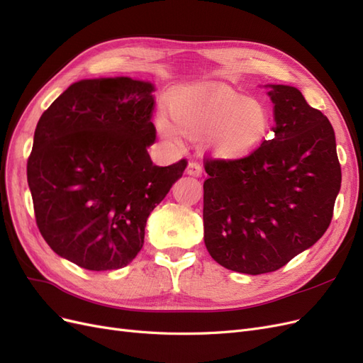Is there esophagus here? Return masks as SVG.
<instances>
[{"instance_id":"esophagus-1","label":"esophagus","mask_w":363,"mask_h":363,"mask_svg":"<svg viewBox=\"0 0 363 363\" xmlns=\"http://www.w3.org/2000/svg\"><path fill=\"white\" fill-rule=\"evenodd\" d=\"M186 172H188L189 175H192V177H201V174H203V167H201L200 163L191 162V163L188 164V168H186Z\"/></svg>"}]
</instances>
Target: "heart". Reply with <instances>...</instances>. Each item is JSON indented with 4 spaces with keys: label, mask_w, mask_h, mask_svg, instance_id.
I'll return each instance as SVG.
<instances>
[{
    "label": "heart",
    "mask_w": 363,
    "mask_h": 363,
    "mask_svg": "<svg viewBox=\"0 0 363 363\" xmlns=\"http://www.w3.org/2000/svg\"><path fill=\"white\" fill-rule=\"evenodd\" d=\"M168 112L173 124L160 115L156 128L169 147H182L179 133L194 140L203 139L211 156L225 162L242 159L256 151L272 125L265 103L223 86L174 95Z\"/></svg>",
    "instance_id": "1"
}]
</instances>
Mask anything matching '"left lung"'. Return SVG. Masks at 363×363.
I'll return each instance as SVG.
<instances>
[{
    "mask_svg": "<svg viewBox=\"0 0 363 363\" xmlns=\"http://www.w3.org/2000/svg\"><path fill=\"white\" fill-rule=\"evenodd\" d=\"M265 87L272 139L244 159L204 164L206 248L221 267L250 276L277 271L325 233L342 179L327 116L294 86Z\"/></svg>",
    "mask_w": 363,
    "mask_h": 363,
    "instance_id": "left-lung-1",
    "label": "left lung"
}]
</instances>
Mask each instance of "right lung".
<instances>
[{"mask_svg":"<svg viewBox=\"0 0 363 363\" xmlns=\"http://www.w3.org/2000/svg\"><path fill=\"white\" fill-rule=\"evenodd\" d=\"M155 84L130 77L71 84L42 113L27 163L39 232L80 268L127 267L150 213L186 168L151 162Z\"/></svg>","mask_w":363,"mask_h":363,"instance_id":"add662e5","label":"right lung"}]
</instances>
